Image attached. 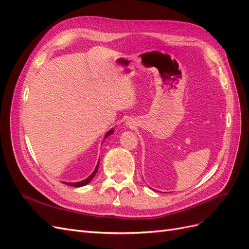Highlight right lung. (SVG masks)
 Instances as JSON below:
<instances>
[{"label": "right lung", "mask_w": 249, "mask_h": 249, "mask_svg": "<svg viewBox=\"0 0 249 249\" xmlns=\"http://www.w3.org/2000/svg\"><path fill=\"white\" fill-rule=\"evenodd\" d=\"M112 133H113V130H110L109 132H107V134H106V136H105V138L108 137L109 135H111ZM99 164H100V162L97 163V165H96V167H95L94 171L92 172V175L90 176L89 178H87L86 179L82 180V182H78V183H64V184H66V185H70V186H72V187H82V186H85V185H87V184L90 182V180L92 179V178L95 176V173L97 172V169H99Z\"/></svg>", "instance_id": "1"}]
</instances>
